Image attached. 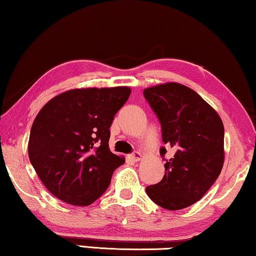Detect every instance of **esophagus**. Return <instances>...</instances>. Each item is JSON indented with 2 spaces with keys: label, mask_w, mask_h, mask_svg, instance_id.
Instances as JSON below:
<instances>
[{
  "label": "esophagus",
  "mask_w": 256,
  "mask_h": 256,
  "mask_svg": "<svg viewBox=\"0 0 256 256\" xmlns=\"http://www.w3.org/2000/svg\"><path fill=\"white\" fill-rule=\"evenodd\" d=\"M128 158H130L132 162H138V160H142V154H140V152L134 151V154H131L130 156H128Z\"/></svg>",
  "instance_id": "34e87169"
}]
</instances>
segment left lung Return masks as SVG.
<instances>
[{"mask_svg": "<svg viewBox=\"0 0 256 256\" xmlns=\"http://www.w3.org/2000/svg\"><path fill=\"white\" fill-rule=\"evenodd\" d=\"M144 98L160 122L162 139L174 150L166 174L146 186L156 204L180 210L200 200L215 183L224 162V128L218 112L189 87L176 82L145 88Z\"/></svg>", "mask_w": 256, "mask_h": 256, "instance_id": "obj_1", "label": "left lung"}]
</instances>
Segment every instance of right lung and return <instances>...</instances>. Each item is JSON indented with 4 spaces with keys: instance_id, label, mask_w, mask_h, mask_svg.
Listing matches in <instances>:
<instances>
[{
    "instance_id": "right-lung-1",
    "label": "right lung",
    "mask_w": 256,
    "mask_h": 256,
    "mask_svg": "<svg viewBox=\"0 0 256 256\" xmlns=\"http://www.w3.org/2000/svg\"><path fill=\"white\" fill-rule=\"evenodd\" d=\"M130 94L128 87L70 90L38 113L28 154L54 196L68 204L90 206L106 192L113 171L125 163L110 151V128Z\"/></svg>"
}]
</instances>
